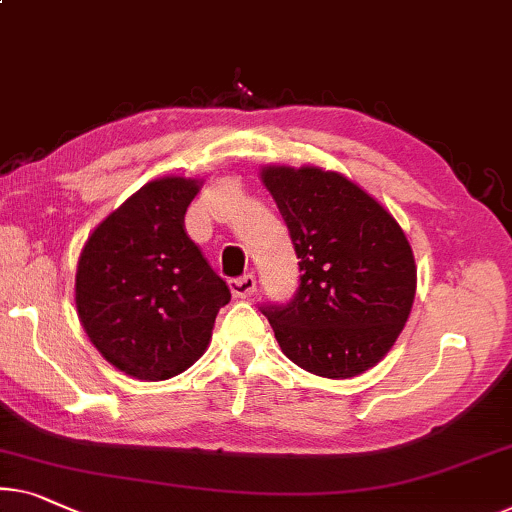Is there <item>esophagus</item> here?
<instances>
[{
    "label": "esophagus",
    "mask_w": 512,
    "mask_h": 512,
    "mask_svg": "<svg viewBox=\"0 0 512 512\" xmlns=\"http://www.w3.org/2000/svg\"><path fill=\"white\" fill-rule=\"evenodd\" d=\"M230 289H232V294L236 296V299H248V296L255 294L257 280H255L253 273H246V276H241V278H232Z\"/></svg>",
    "instance_id": "esophagus-1"
}]
</instances>
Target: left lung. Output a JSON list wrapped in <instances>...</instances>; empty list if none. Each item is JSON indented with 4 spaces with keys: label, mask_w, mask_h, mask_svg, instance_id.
Here are the masks:
<instances>
[{
    "label": "left lung",
    "mask_w": 512,
    "mask_h": 512,
    "mask_svg": "<svg viewBox=\"0 0 512 512\" xmlns=\"http://www.w3.org/2000/svg\"><path fill=\"white\" fill-rule=\"evenodd\" d=\"M299 262V289L262 305L289 361L312 375L347 379L375 368L407 324L416 294L414 253L391 213L338 172L269 165Z\"/></svg>",
    "instance_id": "left-lung-1"
}]
</instances>
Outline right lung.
Here are the masks:
<instances>
[{
  "label": "right lung",
  "instance_id": "obj_1",
  "mask_svg": "<svg viewBox=\"0 0 512 512\" xmlns=\"http://www.w3.org/2000/svg\"><path fill=\"white\" fill-rule=\"evenodd\" d=\"M200 183L149 181L91 232L78 259L80 322L105 361L135 379L190 368L232 299L183 225Z\"/></svg>",
  "mask_w": 512,
  "mask_h": 512
}]
</instances>
